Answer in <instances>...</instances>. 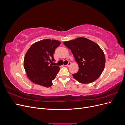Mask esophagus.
Segmentation results:
<instances>
[{"label": "esophagus", "mask_w": 125, "mask_h": 125, "mask_svg": "<svg viewBox=\"0 0 125 125\" xmlns=\"http://www.w3.org/2000/svg\"><path fill=\"white\" fill-rule=\"evenodd\" d=\"M71 65V62H69V63H68L67 65H66V66H67V67H69Z\"/></svg>", "instance_id": "obj_1"}]
</instances>
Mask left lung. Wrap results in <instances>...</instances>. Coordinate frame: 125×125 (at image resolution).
I'll return each mask as SVG.
<instances>
[{
	"mask_svg": "<svg viewBox=\"0 0 125 125\" xmlns=\"http://www.w3.org/2000/svg\"><path fill=\"white\" fill-rule=\"evenodd\" d=\"M71 50L79 70L73 77L83 84L91 83L99 78L105 65V56L101 47L94 42L85 37H78L63 42Z\"/></svg>",
	"mask_w": 125,
	"mask_h": 125,
	"instance_id": "left-lung-1",
	"label": "left lung"
}]
</instances>
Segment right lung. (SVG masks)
I'll use <instances>...</instances> for the list:
<instances>
[{
  "instance_id": "1",
  "label": "right lung",
  "mask_w": 125,
  "mask_h": 125,
  "mask_svg": "<svg viewBox=\"0 0 125 125\" xmlns=\"http://www.w3.org/2000/svg\"><path fill=\"white\" fill-rule=\"evenodd\" d=\"M60 44L58 40L45 39L32 44L26 52L24 67L28 78L36 84L48 88L52 85L60 68L53 66L54 53ZM51 63V64H50Z\"/></svg>"
}]
</instances>
